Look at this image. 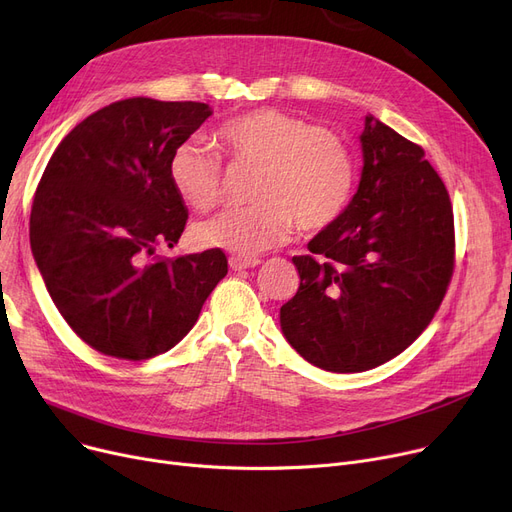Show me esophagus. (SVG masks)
<instances>
[{
    "label": "esophagus",
    "instance_id": "34e87169",
    "mask_svg": "<svg viewBox=\"0 0 512 512\" xmlns=\"http://www.w3.org/2000/svg\"><path fill=\"white\" fill-rule=\"evenodd\" d=\"M228 263L234 272L236 270L240 272V270H247V267H257L261 263V259L259 257H230Z\"/></svg>",
    "mask_w": 512,
    "mask_h": 512
}]
</instances>
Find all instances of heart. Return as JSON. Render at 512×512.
Here are the masks:
<instances>
[{
	"instance_id": "obj_1",
	"label": "heart",
	"mask_w": 512,
	"mask_h": 512,
	"mask_svg": "<svg viewBox=\"0 0 512 512\" xmlns=\"http://www.w3.org/2000/svg\"><path fill=\"white\" fill-rule=\"evenodd\" d=\"M215 141L234 166L255 168L249 207L228 209L195 228L199 245L255 257L288 240L294 224L315 232L340 218L355 188V159L328 128L261 107L220 126ZM170 180L195 211L222 201L220 157L197 141L180 143L170 157Z\"/></svg>"
}]
</instances>
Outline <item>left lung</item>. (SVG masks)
<instances>
[{
    "label": "left lung",
    "mask_w": 512,
    "mask_h": 512,
    "mask_svg": "<svg viewBox=\"0 0 512 512\" xmlns=\"http://www.w3.org/2000/svg\"><path fill=\"white\" fill-rule=\"evenodd\" d=\"M357 193L292 257L301 286L280 309L288 344L334 373L378 367L427 328L454 265L446 186L425 151L365 116Z\"/></svg>",
    "instance_id": "8db88e82"
}]
</instances>
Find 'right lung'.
Returning a JSON list of instances; mask_svg holds the SVG:
<instances>
[{
	"mask_svg": "<svg viewBox=\"0 0 512 512\" xmlns=\"http://www.w3.org/2000/svg\"><path fill=\"white\" fill-rule=\"evenodd\" d=\"M213 114L199 101L130 97L78 122L37 186L31 251L51 301L95 351L166 353L228 274L220 249L155 259L188 218L170 180L174 149Z\"/></svg>",
	"mask_w": 512,
	"mask_h": 512,
	"instance_id": "1",
	"label": "right lung"
}]
</instances>
